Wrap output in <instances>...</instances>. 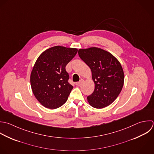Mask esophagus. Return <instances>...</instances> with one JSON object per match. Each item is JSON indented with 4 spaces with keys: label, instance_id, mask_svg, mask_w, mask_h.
Masks as SVG:
<instances>
[{
    "label": "esophagus",
    "instance_id": "obj_1",
    "mask_svg": "<svg viewBox=\"0 0 154 154\" xmlns=\"http://www.w3.org/2000/svg\"><path fill=\"white\" fill-rule=\"evenodd\" d=\"M83 81H84V80H83V79H81L79 82H76V83H75V85H76L77 86H80V85H81L82 84V83L83 82Z\"/></svg>",
    "mask_w": 154,
    "mask_h": 154
}]
</instances>
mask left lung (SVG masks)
Masks as SVG:
<instances>
[{"label": "left lung", "instance_id": "1", "mask_svg": "<svg viewBox=\"0 0 154 154\" xmlns=\"http://www.w3.org/2000/svg\"><path fill=\"white\" fill-rule=\"evenodd\" d=\"M78 53L91 68L95 83L94 91L87 97L89 103L97 109L109 106L124 85V74L120 62L109 52L97 47L79 49Z\"/></svg>", "mask_w": 154, "mask_h": 154}]
</instances>
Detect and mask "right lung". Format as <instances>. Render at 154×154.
<instances>
[{"label":"right lung","instance_id":"1","mask_svg":"<svg viewBox=\"0 0 154 154\" xmlns=\"http://www.w3.org/2000/svg\"><path fill=\"white\" fill-rule=\"evenodd\" d=\"M77 48L54 46L44 51L36 60L30 75L32 92L45 107L55 109L67 101L73 86L68 83L66 65Z\"/></svg>","mask_w":154,"mask_h":154}]
</instances>
